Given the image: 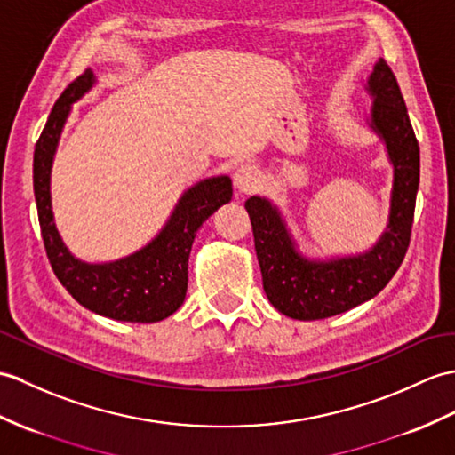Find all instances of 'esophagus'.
<instances>
[{"instance_id":"1","label":"esophagus","mask_w":455,"mask_h":455,"mask_svg":"<svg viewBox=\"0 0 455 455\" xmlns=\"http://www.w3.org/2000/svg\"><path fill=\"white\" fill-rule=\"evenodd\" d=\"M235 186L238 194H251L259 188V174L253 166H242L235 174Z\"/></svg>"}]
</instances>
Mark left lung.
<instances>
[{"label":"left lung","mask_w":455,"mask_h":455,"mask_svg":"<svg viewBox=\"0 0 455 455\" xmlns=\"http://www.w3.org/2000/svg\"><path fill=\"white\" fill-rule=\"evenodd\" d=\"M368 89L374 94L372 128L384 137L394 163L389 225L371 251L337 261H308L294 250L275 207L261 197L246 202L263 291L281 314L294 320L331 318L374 299L392 281L409 248L420 174L419 141L399 83L384 60L374 66Z\"/></svg>","instance_id":"8db88e82"}]
</instances>
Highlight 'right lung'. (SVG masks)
I'll return each mask as SVG.
<instances>
[{
	"mask_svg": "<svg viewBox=\"0 0 455 455\" xmlns=\"http://www.w3.org/2000/svg\"><path fill=\"white\" fill-rule=\"evenodd\" d=\"M92 81V73L84 71L68 84L35 145L33 184L40 235L58 281L84 308L120 322H161L182 306L188 291V258L196 232L207 217L230 202L232 182L228 176H219L188 189L161 235L130 258L104 266H89L73 258L52 219L50 168L69 104L87 92Z\"/></svg>",
	"mask_w": 455,
	"mask_h": 455,
	"instance_id": "add662e5",
	"label": "right lung"
}]
</instances>
